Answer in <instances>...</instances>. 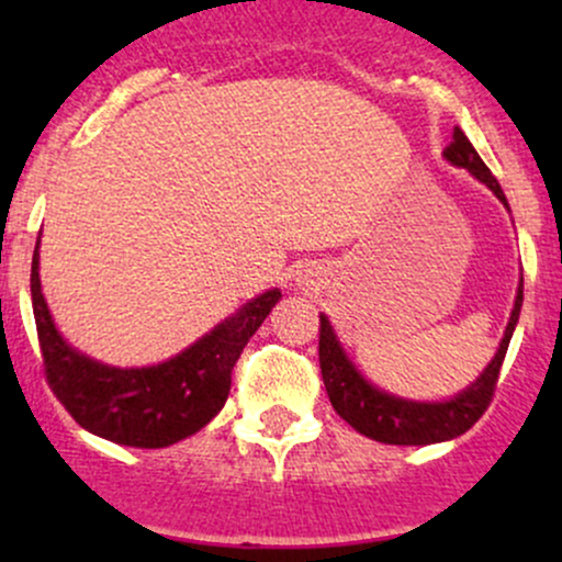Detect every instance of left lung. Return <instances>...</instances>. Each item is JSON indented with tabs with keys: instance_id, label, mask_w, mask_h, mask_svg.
<instances>
[{
	"instance_id": "8db88e82",
	"label": "left lung",
	"mask_w": 562,
	"mask_h": 562,
	"mask_svg": "<svg viewBox=\"0 0 562 562\" xmlns=\"http://www.w3.org/2000/svg\"><path fill=\"white\" fill-rule=\"evenodd\" d=\"M443 156H447L449 164L468 169L475 179H481L507 205V198L502 192L499 182H496L494 173L488 171V166L483 164L475 147L470 145V139L460 128H454L451 145L443 150ZM520 306H524V282L518 288V299H515V308L509 314L505 338H502L499 351H496L492 364L483 370V375L468 391H462L460 396L441 404L404 402V398L389 396V393L378 391L375 385L367 383L357 372V367L346 359L344 348L335 340L330 322H327V317H319V370L333 409L353 430H359L362 436L380 443L423 447V443H438L462 436L481 420V415L492 404L509 338H513L515 325H518Z\"/></svg>"
}]
</instances>
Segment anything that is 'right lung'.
I'll list each match as a JSON object with an SVG mask.
<instances>
[{
    "label": "right lung",
    "instance_id": "right-lung-1",
    "mask_svg": "<svg viewBox=\"0 0 562 562\" xmlns=\"http://www.w3.org/2000/svg\"><path fill=\"white\" fill-rule=\"evenodd\" d=\"M36 250L31 261V303L44 378L81 428L124 447H169L214 420L229 396L232 367L280 301V290H267L169 362L119 370L74 351L55 330L38 285Z\"/></svg>",
    "mask_w": 562,
    "mask_h": 562
}]
</instances>
